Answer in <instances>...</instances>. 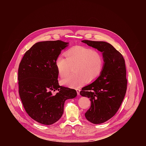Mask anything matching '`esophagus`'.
<instances>
[{
    "label": "esophagus",
    "mask_w": 146,
    "mask_h": 146,
    "mask_svg": "<svg viewBox=\"0 0 146 146\" xmlns=\"http://www.w3.org/2000/svg\"><path fill=\"white\" fill-rule=\"evenodd\" d=\"M76 91H77V95H80V89H78V88H77V89H76Z\"/></svg>",
    "instance_id": "esophagus-1"
}]
</instances>
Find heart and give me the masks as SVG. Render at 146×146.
<instances>
[{"instance_id":"heart-1","label":"heart","mask_w":146,"mask_h":146,"mask_svg":"<svg viewBox=\"0 0 146 146\" xmlns=\"http://www.w3.org/2000/svg\"><path fill=\"white\" fill-rule=\"evenodd\" d=\"M64 58L59 55L55 59V66L60 77L66 76L70 66L74 65V73L60 80L62 86L72 88H78L87 82L98 78L103 72L105 59L103 54L92 48L76 46L66 50Z\"/></svg>"}]
</instances>
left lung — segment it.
Wrapping results in <instances>:
<instances>
[{"instance_id": "1", "label": "left lung", "mask_w": 146, "mask_h": 146, "mask_svg": "<svg viewBox=\"0 0 146 146\" xmlns=\"http://www.w3.org/2000/svg\"><path fill=\"white\" fill-rule=\"evenodd\" d=\"M82 42L102 52L105 66L102 73L92 84L80 92L90 99L91 105L85 113L94 124L105 122L113 117L120 108L127 89L125 60L112 45L105 41L82 40Z\"/></svg>"}]
</instances>
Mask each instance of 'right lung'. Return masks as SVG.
Masks as SVG:
<instances>
[{"mask_svg": "<svg viewBox=\"0 0 146 146\" xmlns=\"http://www.w3.org/2000/svg\"><path fill=\"white\" fill-rule=\"evenodd\" d=\"M68 44L61 40L38 42L25 52L19 65L21 100L29 116L41 124L58 121L65 100L77 96L75 90L60 86L58 81L55 59Z\"/></svg>", "mask_w": 146, "mask_h": 146, "instance_id": "right-lung-1", "label": "right lung"}]
</instances>
